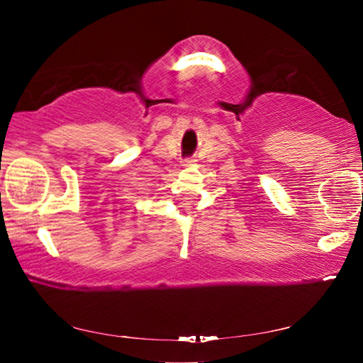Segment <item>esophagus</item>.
I'll return each mask as SVG.
<instances>
[{
    "label": "esophagus",
    "instance_id": "esophagus-1",
    "mask_svg": "<svg viewBox=\"0 0 363 363\" xmlns=\"http://www.w3.org/2000/svg\"><path fill=\"white\" fill-rule=\"evenodd\" d=\"M196 162L195 158H186V160H182V167H190V164H194Z\"/></svg>",
    "mask_w": 363,
    "mask_h": 363
}]
</instances>
